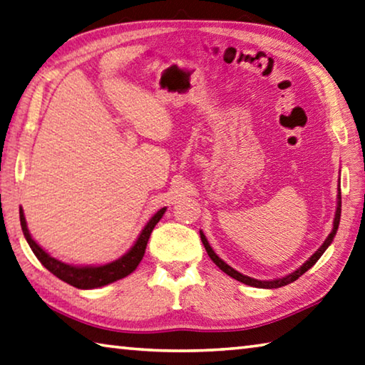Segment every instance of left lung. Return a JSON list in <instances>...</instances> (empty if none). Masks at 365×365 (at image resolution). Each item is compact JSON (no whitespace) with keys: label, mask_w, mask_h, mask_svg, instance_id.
I'll return each mask as SVG.
<instances>
[{"label":"left lung","mask_w":365,"mask_h":365,"mask_svg":"<svg viewBox=\"0 0 365 365\" xmlns=\"http://www.w3.org/2000/svg\"><path fill=\"white\" fill-rule=\"evenodd\" d=\"M340 215H341V192H340V185H339V203H336V211H335V219H334V229H332V232H331V233H329V237L326 238V242L322 243V246L319 247V250L316 251V252L313 254V256H312L310 259H308L307 262H305L304 265H302L300 268H297V270H295L294 273L287 274V277H284V278L272 279V281H260V279H254V278L246 277V274H242V273L237 272V270H233V268H232L230 265H227L222 259H219V257L216 256V252L212 251V247L210 246L208 240H206V237L203 235V232H200V238H202L205 250H206V252H208V256L211 257L212 262H215L219 268H221V270H222L224 273L229 274V277L235 278L237 281H242V283H245V284H247V286L262 287V289H277V287L286 286V284L292 283V281H295L297 278H300L302 274H304L307 270H310V268H312L316 262H318L319 257L322 256V254H324V251H326L327 247H329V245L332 243V240H334L335 233H336V229H339V224H340Z\"/></svg>","instance_id":"obj_1"}]
</instances>
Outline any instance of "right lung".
I'll return each instance as SVG.
<instances>
[{
  "mask_svg": "<svg viewBox=\"0 0 365 365\" xmlns=\"http://www.w3.org/2000/svg\"><path fill=\"white\" fill-rule=\"evenodd\" d=\"M165 211H167V208H162L150 217V221L144 227L138 240H136L132 250L127 254H123L120 259L114 260L111 264L98 267H73L51 257L49 254L31 238L22 208H20V225H22L24 235L26 238V242H29L31 251L34 252V256L38 257L39 262L43 264L47 270L53 273L55 277L60 278L61 281H65V283L78 287V289H95V287L106 286L109 283H114V281L125 278L127 274L132 273L135 268L138 267L144 256V251H146L150 233H153L155 224L159 222L162 216L165 215Z\"/></svg>",
  "mask_w": 365,
  "mask_h": 365,
  "instance_id": "add662e5",
  "label": "right lung"
}]
</instances>
